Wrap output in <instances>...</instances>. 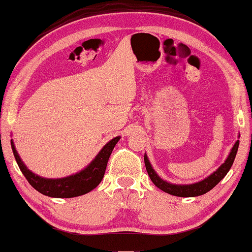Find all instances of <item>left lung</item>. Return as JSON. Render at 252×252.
Here are the masks:
<instances>
[{
	"mask_svg": "<svg viewBox=\"0 0 252 252\" xmlns=\"http://www.w3.org/2000/svg\"><path fill=\"white\" fill-rule=\"evenodd\" d=\"M239 144L240 141L236 140V143L234 144L231 153L228 154L226 161L222 163V164L219 166L214 173H211L210 176L207 177V178L203 180H201V182L189 184V185H177V184H171V183L165 182V180H163L161 177H158V173L155 172V170L153 169V166H152L146 154H145L144 157L145 166H146L147 173L148 176H150L152 182L154 183L155 186L162 189L163 192L171 194V195H175V196H180V197L203 195V194L208 193L209 190L214 189V187L217 185V184L220 182L226 175H227V172L229 171V169H231L234 160H235Z\"/></svg>",
	"mask_w": 252,
	"mask_h": 252,
	"instance_id": "left-lung-1",
	"label": "left lung"
}]
</instances>
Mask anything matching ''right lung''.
<instances>
[{
    "label": "right lung",
    "mask_w": 252,
    "mask_h": 252,
    "mask_svg": "<svg viewBox=\"0 0 252 252\" xmlns=\"http://www.w3.org/2000/svg\"><path fill=\"white\" fill-rule=\"evenodd\" d=\"M121 137H115L112 140H109L101 151L99 152L94 160L87 168L81 170L80 172L75 173V175L63 177V178H57V179H50V178H43L35 175L21 161L18 152H17L15 144L11 140V147L13 155L17 163H18L19 169L23 172V175L26 177L28 183L34 187L37 192H40L43 195L50 196V197H75L83 195L91 192L92 189H95L100 182L104 178L106 166H107L108 158L111 157L113 148L118 144Z\"/></svg>",
    "instance_id": "1"
}]
</instances>
